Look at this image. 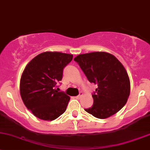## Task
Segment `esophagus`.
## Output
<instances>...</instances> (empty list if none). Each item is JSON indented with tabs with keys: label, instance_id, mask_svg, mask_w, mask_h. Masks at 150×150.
I'll return each mask as SVG.
<instances>
[{
	"label": "esophagus",
	"instance_id": "obj_1",
	"mask_svg": "<svg viewBox=\"0 0 150 150\" xmlns=\"http://www.w3.org/2000/svg\"><path fill=\"white\" fill-rule=\"evenodd\" d=\"M82 96H83V92H80L79 95L78 96L75 97V98H76V99H80Z\"/></svg>",
	"mask_w": 150,
	"mask_h": 150
}]
</instances>
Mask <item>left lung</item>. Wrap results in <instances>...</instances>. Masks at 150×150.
Returning <instances> with one entry per match:
<instances>
[{
    "mask_svg": "<svg viewBox=\"0 0 150 150\" xmlns=\"http://www.w3.org/2000/svg\"><path fill=\"white\" fill-rule=\"evenodd\" d=\"M90 82L98 84L92 108L84 109L100 119L114 115L126 105L130 95V80L123 64L112 54L93 52L74 58Z\"/></svg>",
    "mask_w": 150,
    "mask_h": 150,
    "instance_id": "1",
    "label": "left lung"
}]
</instances>
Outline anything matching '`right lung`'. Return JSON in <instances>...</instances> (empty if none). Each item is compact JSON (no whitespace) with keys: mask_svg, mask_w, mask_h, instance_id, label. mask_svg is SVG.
<instances>
[{"mask_svg":"<svg viewBox=\"0 0 150 150\" xmlns=\"http://www.w3.org/2000/svg\"><path fill=\"white\" fill-rule=\"evenodd\" d=\"M72 58L71 54L47 51L35 56L26 66L20 79V95L37 118L53 121L66 111L70 97L55 87Z\"/></svg>","mask_w":150,"mask_h":150,"instance_id":"obj_1","label":"right lung"}]
</instances>
